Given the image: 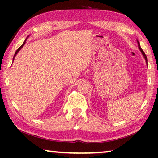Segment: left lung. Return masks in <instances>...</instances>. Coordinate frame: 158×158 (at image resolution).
<instances>
[{"instance_id":"obj_1","label":"left lung","mask_w":158,"mask_h":158,"mask_svg":"<svg viewBox=\"0 0 158 158\" xmlns=\"http://www.w3.org/2000/svg\"><path fill=\"white\" fill-rule=\"evenodd\" d=\"M137 43H138V47H139V50H140V52H141L142 55H143V57H144V60H145V61H146V63L148 64V59H147V56H146L145 54H144V51L142 50V49L141 48V47H140V44H139V41H138V40H137Z\"/></svg>"}]
</instances>
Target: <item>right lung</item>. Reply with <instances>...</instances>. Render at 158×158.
<instances>
[{
    "label": "right lung",
    "mask_w": 158,
    "mask_h": 158,
    "mask_svg": "<svg viewBox=\"0 0 158 158\" xmlns=\"http://www.w3.org/2000/svg\"><path fill=\"white\" fill-rule=\"evenodd\" d=\"M28 37H29V36H27V39H26V40H25V41H24V42H23V44H22V45H21V46L20 47H19V48L18 49H17V50L16 51V52H15V54H14V58H13V61H14V58H15V57H16V55H17V53H18V52H19L21 50V48H22V47H23V45H24V44H25V43H26V41H27V39H28Z\"/></svg>",
    "instance_id": "1"
}]
</instances>
